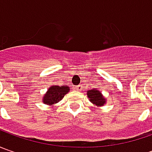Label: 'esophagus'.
<instances>
[{
	"mask_svg": "<svg viewBox=\"0 0 152 152\" xmlns=\"http://www.w3.org/2000/svg\"><path fill=\"white\" fill-rule=\"evenodd\" d=\"M81 88H82V85H77V86H75V87H74V89H75L76 91H80V90H81Z\"/></svg>",
	"mask_w": 152,
	"mask_h": 152,
	"instance_id": "34e87169",
	"label": "esophagus"
}]
</instances>
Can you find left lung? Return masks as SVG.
Listing matches in <instances>:
<instances>
[{
  "label": "left lung",
  "instance_id": "obj_1",
  "mask_svg": "<svg viewBox=\"0 0 152 152\" xmlns=\"http://www.w3.org/2000/svg\"><path fill=\"white\" fill-rule=\"evenodd\" d=\"M87 95H88V98L90 99V101L92 103H94L95 105H97V106H103L106 103V101H105L103 96L100 93V91H97L96 89L95 90H91V91H88Z\"/></svg>",
  "mask_w": 152,
  "mask_h": 152
}]
</instances>
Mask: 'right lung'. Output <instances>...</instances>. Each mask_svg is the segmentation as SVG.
I'll return each mask as SVG.
<instances>
[{"label":"right lung","mask_w":152,"mask_h":152,"mask_svg":"<svg viewBox=\"0 0 152 152\" xmlns=\"http://www.w3.org/2000/svg\"><path fill=\"white\" fill-rule=\"evenodd\" d=\"M69 91L67 86H51L43 97V102L47 105H53L60 102Z\"/></svg>","instance_id":"add662e5"}]
</instances>
